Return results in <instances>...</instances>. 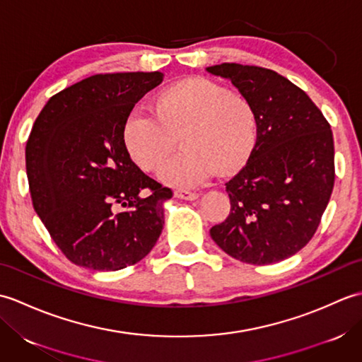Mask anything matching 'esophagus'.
Here are the masks:
<instances>
[{
	"label": "esophagus",
	"instance_id": "1",
	"mask_svg": "<svg viewBox=\"0 0 362 362\" xmlns=\"http://www.w3.org/2000/svg\"><path fill=\"white\" fill-rule=\"evenodd\" d=\"M174 196L177 199H183V201H196L199 197L197 193H193V191H188V189H177Z\"/></svg>",
	"mask_w": 362,
	"mask_h": 362
}]
</instances>
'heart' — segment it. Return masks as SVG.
Instances as JSON below:
<instances>
[{
	"label": "heart",
	"mask_w": 362,
	"mask_h": 362,
	"mask_svg": "<svg viewBox=\"0 0 362 362\" xmlns=\"http://www.w3.org/2000/svg\"><path fill=\"white\" fill-rule=\"evenodd\" d=\"M151 110L129 115L122 141L135 163L152 173L182 136L185 149L160 169L165 185L189 188L214 171L235 173L255 149L258 121L252 103L214 81L188 78L171 83L152 99Z\"/></svg>",
	"instance_id": "b5f03b06"
}]
</instances>
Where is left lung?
<instances>
[{
  "label": "left lung",
  "mask_w": 362,
  "mask_h": 362,
  "mask_svg": "<svg viewBox=\"0 0 362 362\" xmlns=\"http://www.w3.org/2000/svg\"><path fill=\"white\" fill-rule=\"evenodd\" d=\"M205 70L232 82L252 103L258 121L255 149L226 183L228 218L210 235L243 263L286 259L316 233L332 196V129L310 96L279 73L241 64Z\"/></svg>",
  "instance_id": "obj_1"
}]
</instances>
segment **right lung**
<instances>
[{"label": "right lung", "instance_id": "add662e5", "mask_svg": "<svg viewBox=\"0 0 362 362\" xmlns=\"http://www.w3.org/2000/svg\"><path fill=\"white\" fill-rule=\"evenodd\" d=\"M163 76H90L49 98L34 122L26 143L34 210L74 264L119 271L148 255L163 230L173 191L146 175L122 141L130 112Z\"/></svg>", "mask_w": 362, "mask_h": 362}]
</instances>
